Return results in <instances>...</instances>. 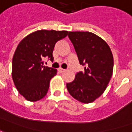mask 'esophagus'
Segmentation results:
<instances>
[{
  "label": "esophagus",
  "mask_w": 132,
  "mask_h": 132,
  "mask_svg": "<svg viewBox=\"0 0 132 132\" xmlns=\"http://www.w3.org/2000/svg\"><path fill=\"white\" fill-rule=\"evenodd\" d=\"M66 71L65 69H61V68H60V69H59V73H63V72H64Z\"/></svg>",
  "instance_id": "obj_1"
}]
</instances>
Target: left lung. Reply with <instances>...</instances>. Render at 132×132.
I'll return each instance as SVG.
<instances>
[{"mask_svg": "<svg viewBox=\"0 0 132 132\" xmlns=\"http://www.w3.org/2000/svg\"><path fill=\"white\" fill-rule=\"evenodd\" d=\"M69 37L84 71L78 72L75 79L66 83L72 97L90 103L104 93L110 80L114 66L110 46L102 38L90 32H69Z\"/></svg>", "mask_w": 132, "mask_h": 132, "instance_id": "left-lung-1", "label": "left lung"}]
</instances>
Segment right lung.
Segmentation results:
<instances>
[{"mask_svg":"<svg viewBox=\"0 0 132 132\" xmlns=\"http://www.w3.org/2000/svg\"><path fill=\"white\" fill-rule=\"evenodd\" d=\"M68 31L42 30L27 35L20 42L13 58L12 76L16 88L28 101L43 98L56 69L44 66V59L54 60L53 51Z\"/></svg>","mask_w":132,"mask_h":132,"instance_id":"obj_1","label":"right lung"}]
</instances>
